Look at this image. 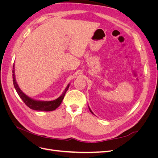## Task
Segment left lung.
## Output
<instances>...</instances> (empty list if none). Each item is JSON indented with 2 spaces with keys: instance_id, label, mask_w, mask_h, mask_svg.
Here are the masks:
<instances>
[{
  "instance_id": "obj_1",
  "label": "left lung",
  "mask_w": 158,
  "mask_h": 158,
  "mask_svg": "<svg viewBox=\"0 0 158 158\" xmlns=\"http://www.w3.org/2000/svg\"><path fill=\"white\" fill-rule=\"evenodd\" d=\"M89 111H90V112H91V113H92V111H91V109H90L89 108Z\"/></svg>"
}]
</instances>
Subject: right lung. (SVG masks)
Here are the masks:
<instances>
[{"mask_svg":"<svg viewBox=\"0 0 158 158\" xmlns=\"http://www.w3.org/2000/svg\"><path fill=\"white\" fill-rule=\"evenodd\" d=\"M12 76H13V84L15 88L16 92L20 98L22 99V101L24 102L26 106L33 110L36 111H51L55 110L58 107L60 103L63 102V99L65 95L66 91L68 90L70 84H68L67 86L65 88L63 93L60 96L53 101H48V102H43V101H36V100L32 99L29 98L26 94H23L22 90L19 88L17 82H16L15 75H14V64H13V70H12Z\"/></svg>","mask_w":158,"mask_h":158,"instance_id":"obj_1","label":"right lung"}]
</instances>
